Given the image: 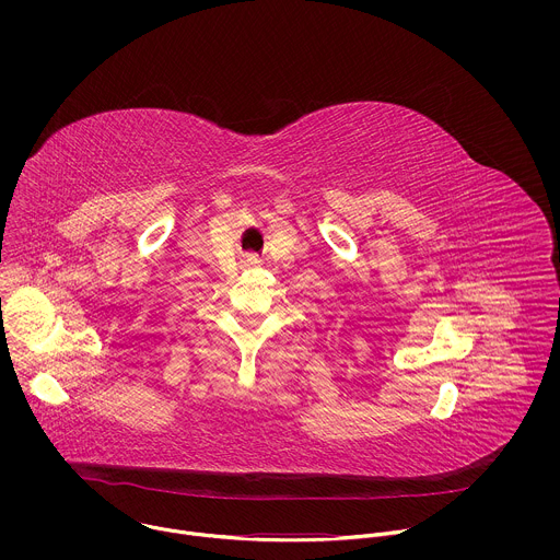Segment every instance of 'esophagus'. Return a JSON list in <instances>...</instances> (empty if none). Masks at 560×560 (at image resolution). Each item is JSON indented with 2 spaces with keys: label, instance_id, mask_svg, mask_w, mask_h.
Instances as JSON below:
<instances>
[{
  "label": "esophagus",
  "instance_id": "1",
  "mask_svg": "<svg viewBox=\"0 0 560 560\" xmlns=\"http://www.w3.org/2000/svg\"><path fill=\"white\" fill-rule=\"evenodd\" d=\"M254 265H258V256L256 254L247 252V254L241 256V267H254Z\"/></svg>",
  "mask_w": 560,
  "mask_h": 560
}]
</instances>
